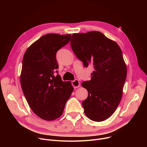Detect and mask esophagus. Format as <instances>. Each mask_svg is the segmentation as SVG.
<instances>
[{
  "label": "esophagus",
  "mask_w": 147,
  "mask_h": 147,
  "mask_svg": "<svg viewBox=\"0 0 147 147\" xmlns=\"http://www.w3.org/2000/svg\"><path fill=\"white\" fill-rule=\"evenodd\" d=\"M72 86L74 88H78L80 86V82L78 80H75L72 81Z\"/></svg>",
  "instance_id": "34e87169"
}]
</instances>
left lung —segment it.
<instances>
[{"mask_svg":"<svg viewBox=\"0 0 147 147\" xmlns=\"http://www.w3.org/2000/svg\"><path fill=\"white\" fill-rule=\"evenodd\" d=\"M70 45L84 65L94 67L91 80L81 84L88 94L82 102L84 113L91 120H105L115 112L122 97L127 67L121 50L99 31L74 33Z\"/></svg>","mask_w":147,"mask_h":147,"instance_id":"left-lung-1","label":"left lung"}]
</instances>
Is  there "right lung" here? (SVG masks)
<instances>
[{
    "label": "right lung",
    "instance_id": "right-lung-1",
    "mask_svg": "<svg viewBox=\"0 0 147 147\" xmlns=\"http://www.w3.org/2000/svg\"><path fill=\"white\" fill-rule=\"evenodd\" d=\"M70 38L71 34H46L31 44L24 55L21 86L31 109L43 120L59 118L74 90L70 81L64 82L60 75H54L59 68L56 53Z\"/></svg>",
    "mask_w": 147,
    "mask_h": 147
}]
</instances>
